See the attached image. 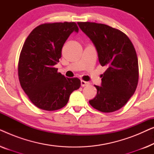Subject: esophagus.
<instances>
[{
	"label": "esophagus",
	"instance_id": "34e87169",
	"mask_svg": "<svg viewBox=\"0 0 154 154\" xmlns=\"http://www.w3.org/2000/svg\"><path fill=\"white\" fill-rule=\"evenodd\" d=\"M90 84V83H88L87 81H81V85L82 87H85V86H87Z\"/></svg>",
	"mask_w": 154,
	"mask_h": 154
}]
</instances>
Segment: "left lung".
<instances>
[{"label": "left lung", "mask_w": 154, "mask_h": 154, "mask_svg": "<svg viewBox=\"0 0 154 154\" xmlns=\"http://www.w3.org/2000/svg\"><path fill=\"white\" fill-rule=\"evenodd\" d=\"M95 46L99 62L107 69L101 86L89 101L97 110L113 112L122 108L135 92L139 79L138 60L133 44L119 29L94 22H78Z\"/></svg>", "instance_id": "left-lung-1"}]
</instances>
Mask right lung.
<instances>
[{
    "mask_svg": "<svg viewBox=\"0 0 154 154\" xmlns=\"http://www.w3.org/2000/svg\"><path fill=\"white\" fill-rule=\"evenodd\" d=\"M73 31L79 32L75 22L45 23L35 27L24 42L19 59V80L38 108L45 111L62 109L70 94L81 87L78 78H66L54 67Z\"/></svg>",
    "mask_w": 154,
    "mask_h": 154,
    "instance_id": "right-lung-1",
    "label": "right lung"
}]
</instances>
